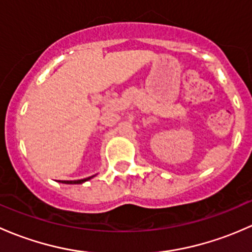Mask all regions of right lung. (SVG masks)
<instances>
[{
  "label": "right lung",
  "instance_id": "obj_1",
  "mask_svg": "<svg viewBox=\"0 0 252 252\" xmlns=\"http://www.w3.org/2000/svg\"><path fill=\"white\" fill-rule=\"evenodd\" d=\"M94 177H95V175H91V177L85 178V179H80V180H58V183H62V184H83V183L93 179Z\"/></svg>",
  "mask_w": 252,
  "mask_h": 252
}]
</instances>
